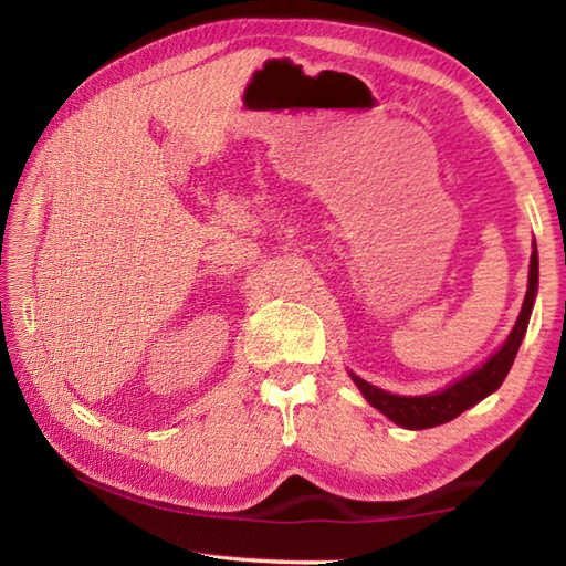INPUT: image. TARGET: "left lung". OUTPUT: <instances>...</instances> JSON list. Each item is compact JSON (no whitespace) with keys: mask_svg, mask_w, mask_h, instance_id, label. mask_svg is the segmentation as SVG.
<instances>
[{"mask_svg":"<svg viewBox=\"0 0 566 566\" xmlns=\"http://www.w3.org/2000/svg\"><path fill=\"white\" fill-rule=\"evenodd\" d=\"M536 284H539V256H536V247H534L532 260H530V286H526L522 312L520 317H516V324L510 332V337H506L502 347L496 349L492 357L482 364V367L469 371L467 377L457 379L454 385H449L447 389L434 391V395H421V397H399V395H389V391L379 389L375 385H369V381H364L361 377L352 375L349 371L354 385L359 387L364 399H367L371 407L379 409L381 415L389 417L395 424L405 429H429V427L444 424V421H452L469 407H474L476 401H482L484 397H490L492 391L500 389L504 377L510 375L516 352H520V344L526 334V324H530V317H532Z\"/></svg>","mask_w":566,"mask_h":566,"instance_id":"left-lung-1","label":"left lung"}]
</instances>
